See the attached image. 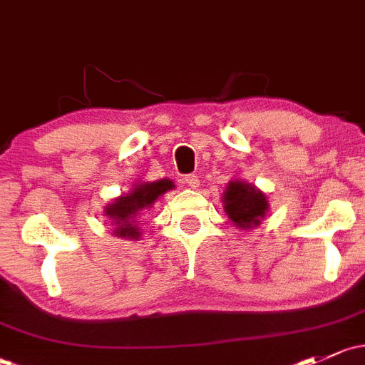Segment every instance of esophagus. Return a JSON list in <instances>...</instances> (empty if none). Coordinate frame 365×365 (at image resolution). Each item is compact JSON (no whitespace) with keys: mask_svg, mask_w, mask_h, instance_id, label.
<instances>
[{"mask_svg":"<svg viewBox=\"0 0 365 365\" xmlns=\"http://www.w3.org/2000/svg\"><path fill=\"white\" fill-rule=\"evenodd\" d=\"M183 182H185L190 189H197L199 187V178L195 175H187L185 178H183Z\"/></svg>","mask_w":365,"mask_h":365,"instance_id":"1","label":"esophagus"}]
</instances>
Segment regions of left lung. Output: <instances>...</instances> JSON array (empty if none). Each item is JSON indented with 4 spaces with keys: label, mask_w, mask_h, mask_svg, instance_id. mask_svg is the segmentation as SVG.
Masks as SVG:
<instances>
[{
    "label": "left lung",
    "mask_w": 365,
    "mask_h": 365,
    "mask_svg": "<svg viewBox=\"0 0 365 365\" xmlns=\"http://www.w3.org/2000/svg\"><path fill=\"white\" fill-rule=\"evenodd\" d=\"M224 208L229 218L241 229L259 225L267 212L266 195L250 183L231 182L224 192Z\"/></svg>",
    "instance_id": "left-lung-1"
}]
</instances>
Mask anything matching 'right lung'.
Instances as JSON below:
<instances>
[{
  "mask_svg": "<svg viewBox=\"0 0 365 365\" xmlns=\"http://www.w3.org/2000/svg\"><path fill=\"white\" fill-rule=\"evenodd\" d=\"M171 180L164 178L159 182L152 183H141L136 185V189L131 194L120 195L118 199H115V202L106 206L105 215L112 218L115 227V234L120 237H136L140 236V231L136 227V218L140 215L141 210L150 208L159 195L173 189Z\"/></svg>",
  "mask_w": 365,
  "mask_h": 365,
  "instance_id": "obj_1",
  "label": "right lung"
}]
</instances>
